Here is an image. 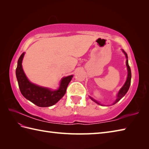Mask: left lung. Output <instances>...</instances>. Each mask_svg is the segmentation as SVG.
<instances>
[{"mask_svg": "<svg viewBox=\"0 0 149 149\" xmlns=\"http://www.w3.org/2000/svg\"><path fill=\"white\" fill-rule=\"evenodd\" d=\"M123 52H124L125 55L126 56V58H127V61H126V65H127V70H128V75H127V80H126V82L125 83L124 85H123V87L120 89V90L119 91V92L118 93V95H117V99L115 101V102L113 103V104H115L116 102H118V101L122 99V98L126 94V93L127 92V91L129 90V87H130V84H131V68H130V66H129V63H128V57H127V53H126L124 50H123ZM90 99L92 100L93 101H94L95 102H96L97 104H99V105H100V104L97 102V100H95V99H93V98L90 97Z\"/></svg>", "mask_w": 149, "mask_h": 149, "instance_id": "left-lung-1", "label": "left lung"}]
</instances>
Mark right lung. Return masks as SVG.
Instances as JSON below:
<instances>
[{"label":"right lung","mask_w":149,"mask_h":149,"mask_svg":"<svg viewBox=\"0 0 149 149\" xmlns=\"http://www.w3.org/2000/svg\"><path fill=\"white\" fill-rule=\"evenodd\" d=\"M24 56V52L19 58L16 68V76L22 95L39 107H49L54 105L64 96L73 75L63 78L58 90L52 91L48 88L37 86L30 83L24 74L22 66Z\"/></svg>","instance_id":"obj_1"}]
</instances>
